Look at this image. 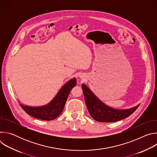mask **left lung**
Listing matches in <instances>:
<instances>
[{"instance_id":"8db88e82","label":"left lung","mask_w":157,"mask_h":157,"mask_svg":"<svg viewBox=\"0 0 157 157\" xmlns=\"http://www.w3.org/2000/svg\"><path fill=\"white\" fill-rule=\"evenodd\" d=\"M81 87L89 113L98 122H114L121 121L130 116L139 106L138 105L124 110L115 109L102 102L84 84H82Z\"/></svg>"}]
</instances>
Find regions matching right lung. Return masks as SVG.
Segmentation results:
<instances>
[{
    "label": "right lung",
    "instance_id": "add662e5",
    "mask_svg": "<svg viewBox=\"0 0 157 157\" xmlns=\"http://www.w3.org/2000/svg\"><path fill=\"white\" fill-rule=\"evenodd\" d=\"M76 84V78L66 82L55 98L48 104L40 107H30L20 104V106L29 115L43 121H52L58 117L64 109L66 100L72 89Z\"/></svg>",
    "mask_w": 157,
    "mask_h": 157
}]
</instances>
